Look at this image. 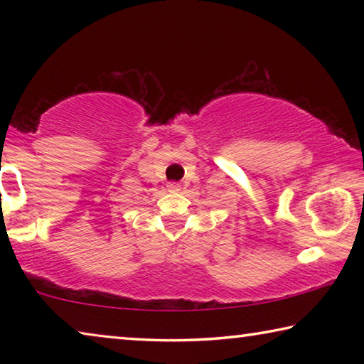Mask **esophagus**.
Here are the masks:
<instances>
[{
  "label": "esophagus",
  "mask_w": 364,
  "mask_h": 364,
  "mask_svg": "<svg viewBox=\"0 0 364 364\" xmlns=\"http://www.w3.org/2000/svg\"><path fill=\"white\" fill-rule=\"evenodd\" d=\"M167 188H168V191H171V193H178V191H181L180 183H168Z\"/></svg>",
  "instance_id": "1"
}]
</instances>
